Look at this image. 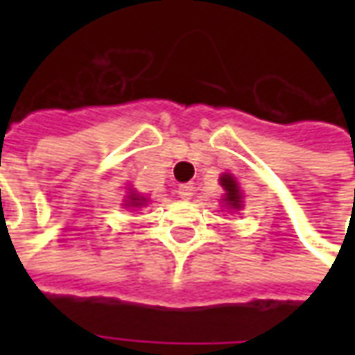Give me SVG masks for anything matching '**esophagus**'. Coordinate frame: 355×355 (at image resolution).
I'll return each mask as SVG.
<instances>
[{
  "instance_id": "esophagus-1",
  "label": "esophagus",
  "mask_w": 355,
  "mask_h": 355,
  "mask_svg": "<svg viewBox=\"0 0 355 355\" xmlns=\"http://www.w3.org/2000/svg\"><path fill=\"white\" fill-rule=\"evenodd\" d=\"M178 196L182 200H190L193 196V186L192 184H180L178 186Z\"/></svg>"
}]
</instances>
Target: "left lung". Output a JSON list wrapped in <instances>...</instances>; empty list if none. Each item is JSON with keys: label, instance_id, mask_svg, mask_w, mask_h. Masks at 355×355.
I'll return each instance as SVG.
<instances>
[{"label": "left lung", "instance_id": "left-lung-1", "mask_svg": "<svg viewBox=\"0 0 355 355\" xmlns=\"http://www.w3.org/2000/svg\"><path fill=\"white\" fill-rule=\"evenodd\" d=\"M220 186L224 188V207L228 209H236V211H239L241 209V205H243V201H241V190H239L238 186V180L232 177V175H223L220 177Z\"/></svg>", "mask_w": 355, "mask_h": 355}]
</instances>
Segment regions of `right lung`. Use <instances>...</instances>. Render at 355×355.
I'll list each match as a JSON object with an SVG mask.
<instances>
[{"label": "right lung", "mask_w": 355, "mask_h": 355, "mask_svg": "<svg viewBox=\"0 0 355 355\" xmlns=\"http://www.w3.org/2000/svg\"><path fill=\"white\" fill-rule=\"evenodd\" d=\"M146 198H142L140 193H135V192H129L127 196V200H125V207L127 209H139V207H144L146 205Z\"/></svg>", "instance_id": "obj_1"}]
</instances>
